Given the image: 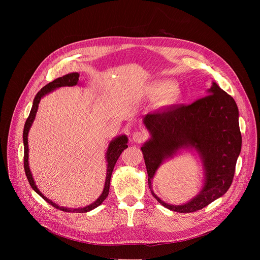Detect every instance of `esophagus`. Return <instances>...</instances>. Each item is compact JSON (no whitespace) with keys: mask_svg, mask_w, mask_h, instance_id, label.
<instances>
[{"mask_svg":"<svg viewBox=\"0 0 260 260\" xmlns=\"http://www.w3.org/2000/svg\"><path fill=\"white\" fill-rule=\"evenodd\" d=\"M147 139V134L144 131H137L133 135V140L137 143H143Z\"/></svg>","mask_w":260,"mask_h":260,"instance_id":"esophagus-1","label":"esophagus"}]
</instances>
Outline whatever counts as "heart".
<instances>
[{
    "instance_id": "obj_1",
    "label": "heart",
    "mask_w": 260,
    "mask_h": 260,
    "mask_svg": "<svg viewBox=\"0 0 260 260\" xmlns=\"http://www.w3.org/2000/svg\"><path fill=\"white\" fill-rule=\"evenodd\" d=\"M151 91L158 96H162L165 95V99L168 103L172 104V103H176L181 95V92L178 88L173 87V84L171 82H159V83H155L152 88Z\"/></svg>"
}]
</instances>
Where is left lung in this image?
Segmentation results:
<instances>
[{
	"mask_svg": "<svg viewBox=\"0 0 260 260\" xmlns=\"http://www.w3.org/2000/svg\"><path fill=\"white\" fill-rule=\"evenodd\" d=\"M151 139L141 150L152 196L164 207L179 213L199 211L223 196L234 180L242 148L239 110L235 100L215 82L208 95L191 105L173 106L147 114L144 118ZM194 147L201 154L206 172L202 191L189 203L169 205L151 189V181L161 162L181 149Z\"/></svg>",
	"mask_w": 260,
	"mask_h": 260,
	"instance_id": "obj_1",
	"label": "left lung"
}]
</instances>
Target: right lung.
I'll list each match as a JSON object with an SVG mask.
<instances>
[{
	"label": "right lung",
	"instance_id": "add662e5",
	"mask_svg": "<svg viewBox=\"0 0 260 260\" xmlns=\"http://www.w3.org/2000/svg\"><path fill=\"white\" fill-rule=\"evenodd\" d=\"M79 81V74L78 73H71L68 74V75H64L62 77H59L55 80H53L52 82L48 83L47 85H45L43 88H41V90L36 94L35 99H34V103H32V107L29 112V115L24 123V128H23V145H24V155H23V167H24V172L26 175V178L28 180V183L31 186V188L38 193L40 197H42L48 204H50L51 206H53L55 209L63 211V212H76V213H85L88 212L96 207H99L108 197L109 194V188H110V180H111V176H112V172L113 169L115 167V164L117 161V159L119 158L120 154L122 153V151L127 148V138L125 136H119L118 138L114 139L112 142L109 144L108 150H107V161H108V169H107V176H106V182H105V187L103 190V193L101 194V197L91 205L85 207V208H81V209H68V208H63V207H59L56 204H54L53 202H51L50 200H48L47 198H45L40 191L39 189L37 188L35 181L31 177L30 171H29V167H28V146H27V135H28V131L31 126V123L36 117V113L37 110H38L39 107V103L41 101V98H43L45 94H47L48 92H50L51 90L57 88V87H61V86H73L76 85Z\"/></svg>",
	"mask_w": 260,
	"mask_h": 260
}]
</instances>
